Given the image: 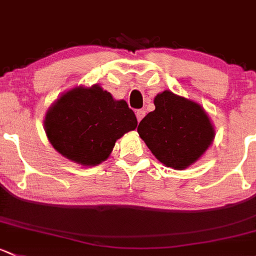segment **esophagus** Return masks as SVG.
Here are the masks:
<instances>
[{"label":"esophagus","mask_w":256,"mask_h":256,"mask_svg":"<svg viewBox=\"0 0 256 256\" xmlns=\"http://www.w3.org/2000/svg\"><path fill=\"white\" fill-rule=\"evenodd\" d=\"M144 115H146V112H144V109L137 110V112H136V118H137V120H138V122H140V121H141L142 119H144Z\"/></svg>","instance_id":"34e87169"}]
</instances>
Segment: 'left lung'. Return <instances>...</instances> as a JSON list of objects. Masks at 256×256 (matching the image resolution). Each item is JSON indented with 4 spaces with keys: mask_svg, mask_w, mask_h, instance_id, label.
Listing matches in <instances>:
<instances>
[{
    "mask_svg": "<svg viewBox=\"0 0 256 256\" xmlns=\"http://www.w3.org/2000/svg\"><path fill=\"white\" fill-rule=\"evenodd\" d=\"M153 112L140 122L137 132L166 166L182 170L198 162L214 140V128L196 102L164 90L154 96Z\"/></svg>",
    "mask_w": 256,
    "mask_h": 256,
    "instance_id": "left-lung-1",
    "label": "left lung"
}]
</instances>
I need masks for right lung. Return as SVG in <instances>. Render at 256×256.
Here are the masks:
<instances>
[{"mask_svg": "<svg viewBox=\"0 0 256 256\" xmlns=\"http://www.w3.org/2000/svg\"><path fill=\"white\" fill-rule=\"evenodd\" d=\"M137 128L135 112L99 84L78 86L61 94L48 109L44 128L61 156L83 166L108 160L116 140Z\"/></svg>", "mask_w": 256, "mask_h": 256, "instance_id": "right-lung-1", "label": "right lung"}]
</instances>
